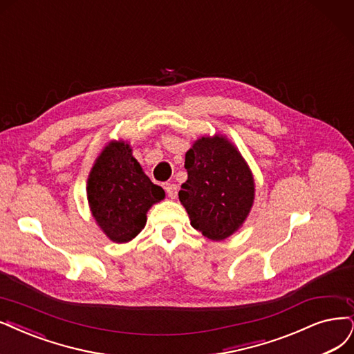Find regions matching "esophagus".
Instances as JSON below:
<instances>
[{
  "mask_svg": "<svg viewBox=\"0 0 354 354\" xmlns=\"http://www.w3.org/2000/svg\"><path fill=\"white\" fill-rule=\"evenodd\" d=\"M165 189H166V192H167V195H169V198H176V195H178V187L175 185V184H165Z\"/></svg>",
  "mask_w": 354,
  "mask_h": 354,
  "instance_id": "34e87169",
  "label": "esophagus"
}]
</instances>
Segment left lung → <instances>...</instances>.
I'll use <instances>...</instances> for the list:
<instances>
[{"label": "left lung", "mask_w": 354, "mask_h": 354, "mask_svg": "<svg viewBox=\"0 0 354 354\" xmlns=\"http://www.w3.org/2000/svg\"><path fill=\"white\" fill-rule=\"evenodd\" d=\"M187 182L179 200L191 226L223 241L245 221L254 203V178L241 153L223 137H203L185 154Z\"/></svg>", "instance_id": "obj_1"}]
</instances>
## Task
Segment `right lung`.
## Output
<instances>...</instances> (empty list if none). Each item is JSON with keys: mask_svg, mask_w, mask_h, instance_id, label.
<instances>
[{"mask_svg": "<svg viewBox=\"0 0 354 354\" xmlns=\"http://www.w3.org/2000/svg\"><path fill=\"white\" fill-rule=\"evenodd\" d=\"M87 198L100 229L122 243L141 232L147 210L165 198V191L142 172L128 144L111 142L91 169Z\"/></svg>", "mask_w": 354, "mask_h": 354, "instance_id": "1", "label": "right lung"}]
</instances>
